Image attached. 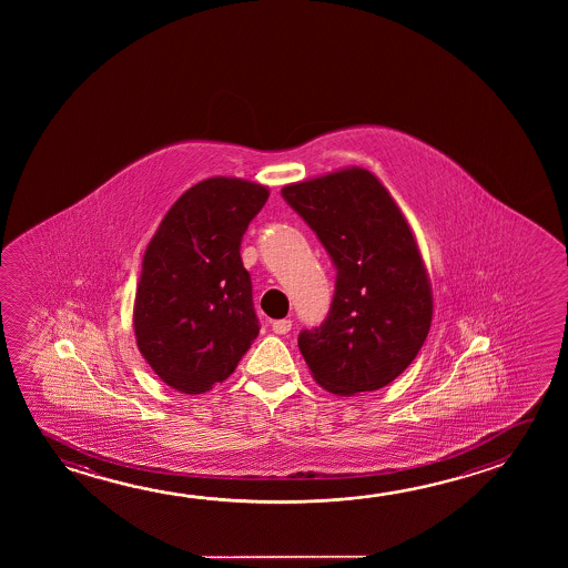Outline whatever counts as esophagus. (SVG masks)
Returning a JSON list of instances; mask_svg holds the SVG:
<instances>
[{"instance_id": "obj_1", "label": "esophagus", "mask_w": 568, "mask_h": 568, "mask_svg": "<svg viewBox=\"0 0 568 568\" xmlns=\"http://www.w3.org/2000/svg\"><path fill=\"white\" fill-rule=\"evenodd\" d=\"M271 328H273V333H275V335H287L288 331H291V321H288V318L273 321V323H271Z\"/></svg>"}]
</instances>
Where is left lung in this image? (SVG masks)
Wrapping results in <instances>:
<instances>
[{"mask_svg":"<svg viewBox=\"0 0 568 568\" xmlns=\"http://www.w3.org/2000/svg\"><path fill=\"white\" fill-rule=\"evenodd\" d=\"M281 194L336 265L325 323L298 335L308 371L336 396L381 390L416 358L434 313L408 220L364 168L287 184Z\"/></svg>","mask_w":568,"mask_h":568,"instance_id":"left-lung-1","label":"left lung"}]
</instances>
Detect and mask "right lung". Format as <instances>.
Returning a JSON list of instances; mask_svg holds the SVG:
<instances>
[{"label": "right lung", "mask_w": 568, "mask_h": 568, "mask_svg": "<svg viewBox=\"0 0 568 568\" xmlns=\"http://www.w3.org/2000/svg\"><path fill=\"white\" fill-rule=\"evenodd\" d=\"M270 187L242 178L197 182L168 210L142 260L136 346L170 388L204 394L260 335L242 237Z\"/></svg>", "instance_id": "obj_1"}]
</instances>
